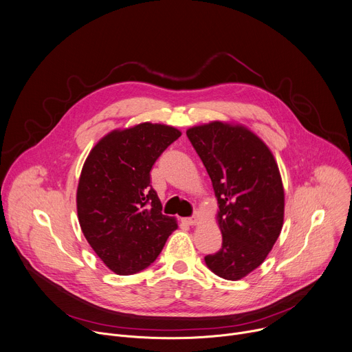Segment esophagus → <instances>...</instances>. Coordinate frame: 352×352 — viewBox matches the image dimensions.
Listing matches in <instances>:
<instances>
[{
	"mask_svg": "<svg viewBox=\"0 0 352 352\" xmlns=\"http://www.w3.org/2000/svg\"><path fill=\"white\" fill-rule=\"evenodd\" d=\"M187 225H197L199 223V214H196L194 217H190V218H184L183 219Z\"/></svg>",
	"mask_w": 352,
	"mask_h": 352,
	"instance_id": "esophagus-1",
	"label": "esophagus"
}]
</instances>
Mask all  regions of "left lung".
Segmentation results:
<instances>
[{"label": "left lung", "mask_w": 352, "mask_h": 352, "mask_svg": "<svg viewBox=\"0 0 352 352\" xmlns=\"http://www.w3.org/2000/svg\"><path fill=\"white\" fill-rule=\"evenodd\" d=\"M187 137L203 161L218 200L221 249L204 257L221 278L236 281L257 268L284 222V187L268 146L250 130L221 122L191 127Z\"/></svg>", "instance_id": "obj_1"}]
</instances>
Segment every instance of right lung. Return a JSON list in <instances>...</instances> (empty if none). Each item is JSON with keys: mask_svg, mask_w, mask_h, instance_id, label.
Instances as JSON below:
<instances>
[{"mask_svg": "<svg viewBox=\"0 0 352 352\" xmlns=\"http://www.w3.org/2000/svg\"><path fill=\"white\" fill-rule=\"evenodd\" d=\"M182 133L141 123L114 130L89 152L76 190L78 219L91 248L119 276L151 265L176 219L164 215L151 186V169Z\"/></svg>", "mask_w": 352, "mask_h": 352, "instance_id": "obj_1", "label": "right lung"}]
</instances>
